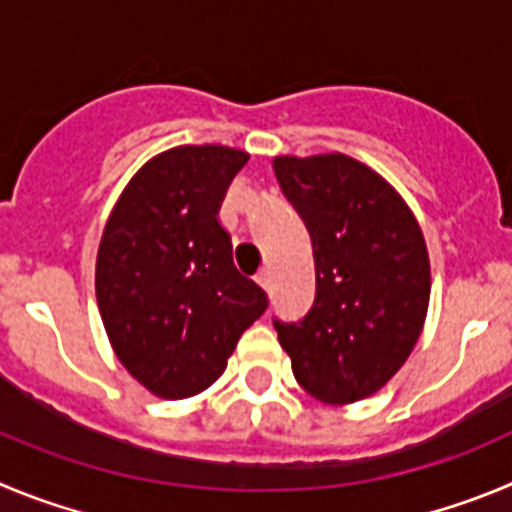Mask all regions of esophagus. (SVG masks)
<instances>
[{
  "label": "esophagus",
  "instance_id": "34e87169",
  "mask_svg": "<svg viewBox=\"0 0 512 512\" xmlns=\"http://www.w3.org/2000/svg\"><path fill=\"white\" fill-rule=\"evenodd\" d=\"M257 283L262 285V288L265 290H270V273H267V270H260V273H257Z\"/></svg>",
  "mask_w": 512,
  "mask_h": 512
}]
</instances>
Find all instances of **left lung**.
Masks as SVG:
<instances>
[{
  "instance_id": "left-lung-1",
  "label": "left lung",
  "mask_w": 512,
  "mask_h": 512,
  "mask_svg": "<svg viewBox=\"0 0 512 512\" xmlns=\"http://www.w3.org/2000/svg\"><path fill=\"white\" fill-rule=\"evenodd\" d=\"M273 170L316 265L306 316L273 326L306 393L354 403L377 393L418 342L431 290L421 227L393 186L347 155H285Z\"/></svg>"
}]
</instances>
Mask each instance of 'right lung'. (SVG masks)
<instances>
[{
  "label": "right lung",
  "mask_w": 512,
  "mask_h": 512,
  "mask_svg": "<svg viewBox=\"0 0 512 512\" xmlns=\"http://www.w3.org/2000/svg\"><path fill=\"white\" fill-rule=\"evenodd\" d=\"M250 155L186 145L153 158L109 216L96 301L119 362L160 398H191L222 375L267 293L234 267L219 224L224 191Z\"/></svg>",
  "instance_id": "add662e5"
}]
</instances>
